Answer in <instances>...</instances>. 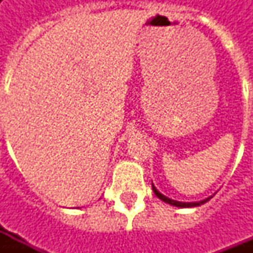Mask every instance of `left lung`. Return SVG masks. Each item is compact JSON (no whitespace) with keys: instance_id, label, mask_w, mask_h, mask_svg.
Masks as SVG:
<instances>
[{"instance_id":"1","label":"left lung","mask_w":253,"mask_h":253,"mask_svg":"<svg viewBox=\"0 0 253 253\" xmlns=\"http://www.w3.org/2000/svg\"><path fill=\"white\" fill-rule=\"evenodd\" d=\"M152 188H153L154 194L157 195V198H160L161 201H164L165 203H169V205H172V206H176V207H194V206H201V205H203V203H206L207 201H210V198H207V199H203V201L201 202H177V201H173V199H169V198H167L165 195H163V194H160L159 191L156 190V187L152 184Z\"/></svg>"}]
</instances>
